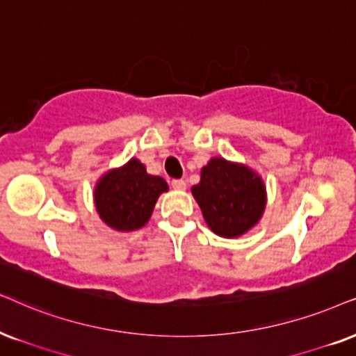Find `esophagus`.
Instances as JSON below:
<instances>
[{
    "instance_id": "obj_1",
    "label": "esophagus",
    "mask_w": 356,
    "mask_h": 356,
    "mask_svg": "<svg viewBox=\"0 0 356 356\" xmlns=\"http://www.w3.org/2000/svg\"><path fill=\"white\" fill-rule=\"evenodd\" d=\"M170 186H172V188H175V191H186L187 182L182 181V179H174Z\"/></svg>"
}]
</instances>
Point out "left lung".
<instances>
[{
	"mask_svg": "<svg viewBox=\"0 0 356 356\" xmlns=\"http://www.w3.org/2000/svg\"><path fill=\"white\" fill-rule=\"evenodd\" d=\"M192 195L210 230L223 238L245 235L259 222L266 207L263 179L248 165L223 157H213L202 168Z\"/></svg>",
	"mask_w": 356,
	"mask_h": 356,
	"instance_id": "left-lung-1",
	"label": "left lung"
}]
</instances>
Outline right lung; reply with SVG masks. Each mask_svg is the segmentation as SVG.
Instances as JSON below:
<instances>
[{"label": "right lung", "instance_id": "obj_1", "mask_svg": "<svg viewBox=\"0 0 356 356\" xmlns=\"http://www.w3.org/2000/svg\"><path fill=\"white\" fill-rule=\"evenodd\" d=\"M168 182L146 172L136 157L118 169L108 170L95 186V207L108 227L118 232H133L151 218L159 195L168 192Z\"/></svg>", "mask_w": 356, "mask_h": 356}]
</instances>
